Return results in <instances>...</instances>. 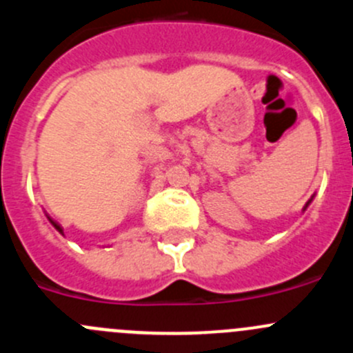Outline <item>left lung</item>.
<instances>
[{
  "label": "left lung",
  "mask_w": 353,
  "mask_h": 353,
  "mask_svg": "<svg viewBox=\"0 0 353 353\" xmlns=\"http://www.w3.org/2000/svg\"><path fill=\"white\" fill-rule=\"evenodd\" d=\"M312 198H314V196H311V199H309V201H307V203H305V206H304V210H305V208H307V206H309V203H311V201H312Z\"/></svg>",
  "instance_id": "left-lung-1"
}]
</instances>
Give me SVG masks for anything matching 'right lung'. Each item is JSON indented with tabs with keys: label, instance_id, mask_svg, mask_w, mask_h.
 <instances>
[{
	"label": "right lung",
	"instance_id": "add662e5",
	"mask_svg": "<svg viewBox=\"0 0 353 353\" xmlns=\"http://www.w3.org/2000/svg\"><path fill=\"white\" fill-rule=\"evenodd\" d=\"M48 220H49V222H51V225H52V227H54V229H56V230H58V232H59V234H61V236H65V234H63V227H61V225H59V223H56V222H54V220H52V219H49V216H48Z\"/></svg>",
	"mask_w": 353,
	"mask_h": 353
}]
</instances>
